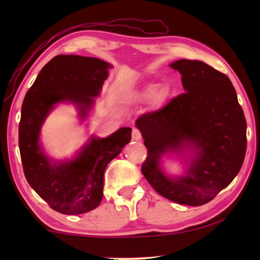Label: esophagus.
I'll return each instance as SVG.
<instances>
[{
    "label": "esophagus",
    "instance_id": "esophagus-1",
    "mask_svg": "<svg viewBox=\"0 0 260 260\" xmlns=\"http://www.w3.org/2000/svg\"><path fill=\"white\" fill-rule=\"evenodd\" d=\"M132 139H133L134 141H141V140H142V134H141L140 129L133 128V131H132Z\"/></svg>",
    "mask_w": 260,
    "mask_h": 260
}]
</instances>
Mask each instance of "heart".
<instances>
[{
    "label": "heart",
    "mask_w": 260,
    "mask_h": 260,
    "mask_svg": "<svg viewBox=\"0 0 260 260\" xmlns=\"http://www.w3.org/2000/svg\"><path fill=\"white\" fill-rule=\"evenodd\" d=\"M157 91V86L156 85H150L147 86L140 93H136L133 99H147V98H151V96L155 95V93Z\"/></svg>",
    "instance_id": "b5f03b06"
}]
</instances>
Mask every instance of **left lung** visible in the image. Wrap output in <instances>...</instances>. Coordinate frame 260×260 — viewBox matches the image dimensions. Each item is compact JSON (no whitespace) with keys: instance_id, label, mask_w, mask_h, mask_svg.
<instances>
[{"instance_id":"obj_1","label":"left lung","mask_w":260,"mask_h":260,"mask_svg":"<svg viewBox=\"0 0 260 260\" xmlns=\"http://www.w3.org/2000/svg\"><path fill=\"white\" fill-rule=\"evenodd\" d=\"M171 68L181 73L186 91L136 119L148 149L141 171L165 199L200 206L212 201L240 172L246 151V121L226 74L201 60L180 59ZM189 143L198 155L187 174L166 177L157 166L160 156Z\"/></svg>"}]
</instances>
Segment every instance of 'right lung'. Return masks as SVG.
I'll return each instance as SVG.
<instances>
[{
	"mask_svg": "<svg viewBox=\"0 0 260 260\" xmlns=\"http://www.w3.org/2000/svg\"><path fill=\"white\" fill-rule=\"evenodd\" d=\"M110 64L94 57L58 55L43 67L25 95L19 121V151L25 178L52 210L63 214L89 212L103 197L105 167L131 141L122 127L105 139L93 138L76 159L51 165L39 146V133L51 108L70 100L87 116Z\"/></svg>",
	"mask_w": 260,
	"mask_h": 260,
	"instance_id": "obj_1",
	"label": "right lung"
}]
</instances>
